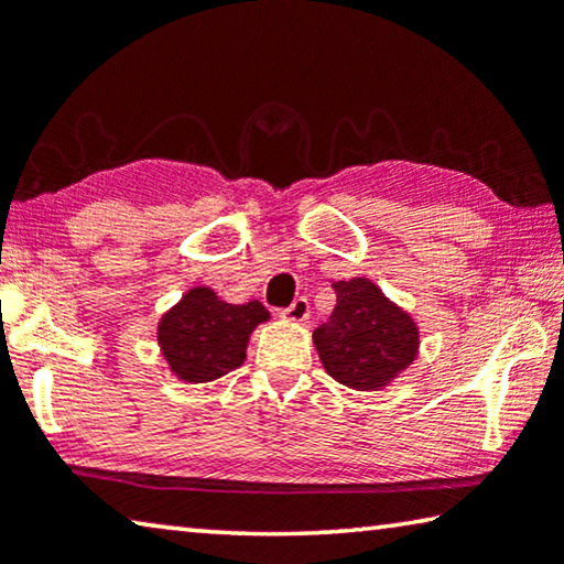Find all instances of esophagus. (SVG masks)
<instances>
[{
	"label": "esophagus",
	"mask_w": 564,
	"mask_h": 564,
	"mask_svg": "<svg viewBox=\"0 0 564 564\" xmlns=\"http://www.w3.org/2000/svg\"><path fill=\"white\" fill-rule=\"evenodd\" d=\"M308 314H311V306H308V299L306 296H299L296 301L291 303L289 308L281 311V316L289 318V321H306Z\"/></svg>",
	"instance_id": "obj_1"
}]
</instances>
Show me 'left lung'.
<instances>
[{"instance_id": "1", "label": "left lung", "mask_w": 564, "mask_h": 564, "mask_svg": "<svg viewBox=\"0 0 564 564\" xmlns=\"http://www.w3.org/2000/svg\"><path fill=\"white\" fill-rule=\"evenodd\" d=\"M334 291V314L314 330L321 364L348 389L387 387L416 359V324L369 279L338 281Z\"/></svg>"}]
</instances>
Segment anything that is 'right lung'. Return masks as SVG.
Segmentation results:
<instances>
[{
	"label": "right lung",
	"instance_id": "add662e5",
	"mask_svg": "<svg viewBox=\"0 0 564 564\" xmlns=\"http://www.w3.org/2000/svg\"><path fill=\"white\" fill-rule=\"evenodd\" d=\"M263 321V303H226L216 291L195 285L160 318L158 344L177 379L203 383L226 377L246 361L250 330Z\"/></svg>",
	"mask_w": 564,
	"mask_h": 564
}]
</instances>
